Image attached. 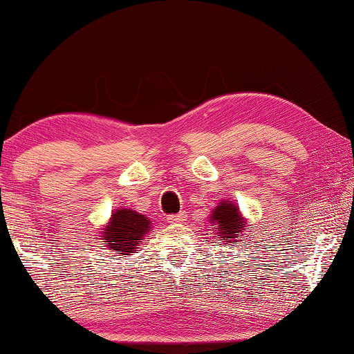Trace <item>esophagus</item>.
I'll list each match as a JSON object with an SVG mask.
<instances>
[{"label": "esophagus", "mask_w": 354, "mask_h": 354, "mask_svg": "<svg viewBox=\"0 0 354 354\" xmlns=\"http://www.w3.org/2000/svg\"><path fill=\"white\" fill-rule=\"evenodd\" d=\"M185 217H187L185 212H178V214H171V216H169L167 221L171 222V224H178V222L185 221Z\"/></svg>", "instance_id": "1"}]
</instances>
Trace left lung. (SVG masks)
Returning <instances> with one entry per match:
<instances>
[{
  "label": "left lung",
  "mask_w": 354,
  "mask_h": 354,
  "mask_svg": "<svg viewBox=\"0 0 354 354\" xmlns=\"http://www.w3.org/2000/svg\"><path fill=\"white\" fill-rule=\"evenodd\" d=\"M211 224L216 225L217 239L235 243L240 230H243L245 221L241 219L239 209L230 201H222L219 206L212 211ZM232 248V246H230Z\"/></svg>",
  "instance_id": "left-lung-1"
}]
</instances>
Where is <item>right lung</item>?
Instances as JSON below:
<instances>
[{"label": "right lung", "instance_id": "1", "mask_svg": "<svg viewBox=\"0 0 354 354\" xmlns=\"http://www.w3.org/2000/svg\"><path fill=\"white\" fill-rule=\"evenodd\" d=\"M151 229L148 217L130 209H118L104 227L103 240L109 250L119 251V254H130L138 251L142 239Z\"/></svg>", "mask_w": 354, "mask_h": 354}]
</instances>
